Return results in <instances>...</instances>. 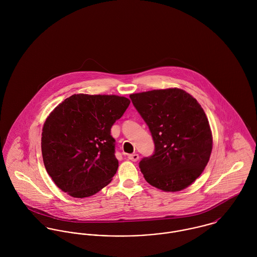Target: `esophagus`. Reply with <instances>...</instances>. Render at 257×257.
I'll use <instances>...</instances> for the list:
<instances>
[{
  "label": "esophagus",
  "instance_id": "obj_1",
  "mask_svg": "<svg viewBox=\"0 0 257 257\" xmlns=\"http://www.w3.org/2000/svg\"><path fill=\"white\" fill-rule=\"evenodd\" d=\"M127 158H128L130 160H132V161H138L139 158H140V156H139V154L134 153V154H130V155L127 156Z\"/></svg>",
  "mask_w": 257,
  "mask_h": 257
}]
</instances>
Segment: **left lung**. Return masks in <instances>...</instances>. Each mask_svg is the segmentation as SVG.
Listing matches in <instances>:
<instances>
[{"label":"left lung","mask_w":257,"mask_h":257,"mask_svg":"<svg viewBox=\"0 0 257 257\" xmlns=\"http://www.w3.org/2000/svg\"><path fill=\"white\" fill-rule=\"evenodd\" d=\"M151 133L154 152L140 162L148 183L177 192L193 183L209 162L213 138L201 105L178 88L130 96Z\"/></svg>","instance_id":"left-lung-1"}]
</instances>
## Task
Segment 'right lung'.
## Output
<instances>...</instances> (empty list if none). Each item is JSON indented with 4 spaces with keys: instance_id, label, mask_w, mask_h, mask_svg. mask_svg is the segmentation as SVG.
<instances>
[{
    "instance_id": "1",
    "label": "right lung",
    "mask_w": 257,
    "mask_h": 257,
    "mask_svg": "<svg viewBox=\"0 0 257 257\" xmlns=\"http://www.w3.org/2000/svg\"><path fill=\"white\" fill-rule=\"evenodd\" d=\"M130 103L115 95L75 94L51 111L42 128L41 152L59 189L85 198L110 183L118 167L110 128Z\"/></svg>"
}]
</instances>
